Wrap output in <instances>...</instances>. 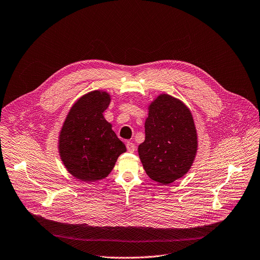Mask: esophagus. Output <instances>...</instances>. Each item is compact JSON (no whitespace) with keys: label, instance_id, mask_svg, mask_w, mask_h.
Wrapping results in <instances>:
<instances>
[{"label":"esophagus","instance_id":"1","mask_svg":"<svg viewBox=\"0 0 260 260\" xmlns=\"http://www.w3.org/2000/svg\"><path fill=\"white\" fill-rule=\"evenodd\" d=\"M126 148H127V151L131 152V153H134L136 151V146L132 142H127L126 143Z\"/></svg>","mask_w":260,"mask_h":260}]
</instances>
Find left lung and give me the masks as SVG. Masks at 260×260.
Listing matches in <instances>:
<instances>
[{
  "label": "left lung",
  "instance_id": "1",
  "mask_svg": "<svg viewBox=\"0 0 260 260\" xmlns=\"http://www.w3.org/2000/svg\"><path fill=\"white\" fill-rule=\"evenodd\" d=\"M198 133L189 108L160 93L148 105L145 141L138 153L146 174L164 185L186 175L198 152Z\"/></svg>",
  "mask_w": 260,
  "mask_h": 260
}]
</instances>
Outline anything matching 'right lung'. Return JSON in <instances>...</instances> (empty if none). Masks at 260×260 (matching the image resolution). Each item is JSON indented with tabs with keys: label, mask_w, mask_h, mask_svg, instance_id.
Listing matches in <instances>:
<instances>
[{
	"label": "right lung",
	"mask_w": 260,
	"mask_h": 260,
	"mask_svg": "<svg viewBox=\"0 0 260 260\" xmlns=\"http://www.w3.org/2000/svg\"><path fill=\"white\" fill-rule=\"evenodd\" d=\"M111 103L105 90H92L71 107L58 135V153L73 176L83 182L106 178L126 151L103 113Z\"/></svg>",
	"instance_id": "obj_1"
}]
</instances>
